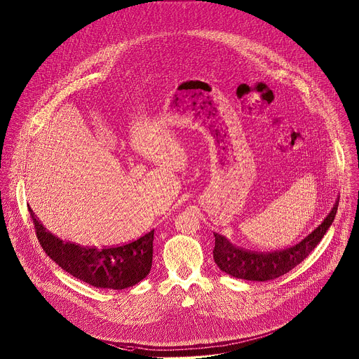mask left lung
Returning a JSON list of instances; mask_svg holds the SVG:
<instances>
[{"label":"left lung","instance_id":"obj_1","mask_svg":"<svg viewBox=\"0 0 359 359\" xmlns=\"http://www.w3.org/2000/svg\"><path fill=\"white\" fill-rule=\"evenodd\" d=\"M339 200L340 197H337L332 211L323 219V222L305 238H302L292 247L275 252L265 254L247 251L233 245L224 236L214 233V259L216 265L222 272L233 278L251 282H266L285 275L288 271L295 268L299 262H302L323 238L325 233L334 220Z\"/></svg>","mask_w":359,"mask_h":359}]
</instances>
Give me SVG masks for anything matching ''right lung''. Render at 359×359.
I'll return each mask as SVG.
<instances>
[{
	"label": "right lung",
	"mask_w": 359,
	"mask_h": 359,
	"mask_svg": "<svg viewBox=\"0 0 359 359\" xmlns=\"http://www.w3.org/2000/svg\"><path fill=\"white\" fill-rule=\"evenodd\" d=\"M29 211L43 250L73 278L98 288L123 290L137 285L148 276L152 266L154 230L121 247L87 248L64 243L46 230L44 224L36 219L32 208Z\"/></svg>",
	"instance_id": "1"
}]
</instances>
